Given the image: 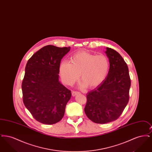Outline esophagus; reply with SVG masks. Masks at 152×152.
I'll return each instance as SVG.
<instances>
[{
    "label": "esophagus",
    "mask_w": 152,
    "mask_h": 152,
    "mask_svg": "<svg viewBox=\"0 0 152 152\" xmlns=\"http://www.w3.org/2000/svg\"><path fill=\"white\" fill-rule=\"evenodd\" d=\"M80 93L79 92H77V91H73L72 92V95L73 96H75L76 95H77V94H79Z\"/></svg>",
    "instance_id": "34e87169"
}]
</instances>
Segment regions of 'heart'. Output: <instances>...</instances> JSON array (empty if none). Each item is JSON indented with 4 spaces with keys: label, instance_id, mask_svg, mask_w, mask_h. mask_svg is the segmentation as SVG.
<instances>
[{
    "label": "heart",
    "instance_id": "1",
    "mask_svg": "<svg viewBox=\"0 0 152 152\" xmlns=\"http://www.w3.org/2000/svg\"><path fill=\"white\" fill-rule=\"evenodd\" d=\"M109 68V61L106 56L81 51L73 55L71 63L66 60L61 61L59 71L65 84L72 86L79 79L80 74L82 87L92 89L104 81Z\"/></svg>",
    "mask_w": 152,
    "mask_h": 152
}]
</instances>
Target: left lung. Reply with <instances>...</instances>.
<instances>
[{
    "label": "left lung",
    "mask_w": 152,
    "mask_h": 152,
    "mask_svg": "<svg viewBox=\"0 0 152 152\" xmlns=\"http://www.w3.org/2000/svg\"><path fill=\"white\" fill-rule=\"evenodd\" d=\"M105 53L110 63L107 77L100 86L87 94L84 108L88 118L97 124L116 120L129 99L131 81L128 65L113 49L107 47Z\"/></svg>",
    "instance_id": "obj_1"
}]
</instances>
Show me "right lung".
I'll list each match as a JSON object with an SVG mask.
<instances>
[{
  "label": "right lung",
  "instance_id": "obj_1",
  "mask_svg": "<svg viewBox=\"0 0 152 152\" xmlns=\"http://www.w3.org/2000/svg\"><path fill=\"white\" fill-rule=\"evenodd\" d=\"M68 47L48 45L35 52L25 68L22 81L23 101L36 121L56 124L63 117L71 91L58 81L61 58Z\"/></svg>",
  "mask_w": 152,
  "mask_h": 152
}]
</instances>
